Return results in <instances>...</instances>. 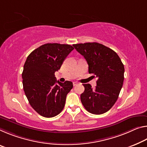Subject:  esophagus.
Returning <instances> with one entry per match:
<instances>
[{"label": "esophagus", "mask_w": 147, "mask_h": 147, "mask_svg": "<svg viewBox=\"0 0 147 147\" xmlns=\"http://www.w3.org/2000/svg\"><path fill=\"white\" fill-rule=\"evenodd\" d=\"M76 84H78V82H73V86H76Z\"/></svg>", "instance_id": "1"}]
</instances>
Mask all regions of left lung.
Segmentation results:
<instances>
[{"mask_svg":"<svg viewBox=\"0 0 147 147\" xmlns=\"http://www.w3.org/2000/svg\"><path fill=\"white\" fill-rule=\"evenodd\" d=\"M73 46L86 59L89 73L98 78L94 89L90 84H84L85 90L80 95L81 102L90 113H106L117 101L122 88L124 65L115 51L101 44L87 42Z\"/></svg>","mask_w":147,"mask_h":147,"instance_id":"left-lung-1","label":"left lung"}]
</instances>
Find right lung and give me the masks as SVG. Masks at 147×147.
<instances>
[{"label":"right lung","instance_id":"add662e5","mask_svg":"<svg viewBox=\"0 0 147 147\" xmlns=\"http://www.w3.org/2000/svg\"><path fill=\"white\" fill-rule=\"evenodd\" d=\"M74 48L69 44H43L27 57L22 73L23 90L29 104L39 115L52 118L64 108L66 97L73 82H60L55 72L61 68Z\"/></svg>","mask_w":147,"mask_h":147}]
</instances>
